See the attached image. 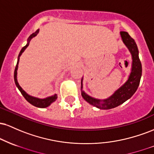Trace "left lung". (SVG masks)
Returning <instances> with one entry per match:
<instances>
[{
  "mask_svg": "<svg viewBox=\"0 0 154 154\" xmlns=\"http://www.w3.org/2000/svg\"><path fill=\"white\" fill-rule=\"evenodd\" d=\"M120 35L123 43L128 48L132 57L131 73L127 82L109 98L105 100H99L92 98L82 91V79L81 80V94L82 98L88 103L100 109H111L121 105L133 95L137 91L140 81L142 75V65L139 59L138 49L136 43L127 32L122 31Z\"/></svg>",
  "mask_w": 154,
  "mask_h": 154,
  "instance_id": "1",
  "label": "left lung"
}]
</instances>
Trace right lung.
<instances>
[{
    "label": "right lung",
    "mask_w": 154,
    "mask_h": 154,
    "mask_svg": "<svg viewBox=\"0 0 154 154\" xmlns=\"http://www.w3.org/2000/svg\"><path fill=\"white\" fill-rule=\"evenodd\" d=\"M38 32H39V29H38L37 31H35L34 33H32V34L29 37V38H28V40H27V43H26V45H25V46H24L22 48V50H21V51H20V53H19V54L18 56V61H17V65H16L15 70H14V81H15L16 85H17V87L18 88L19 91L21 92V93H22L23 96L24 97V98H25V99L27 100V101L29 102V103H31L32 105L38 107V108H46L48 106H50L51 104L53 103V102H54L55 100L57 99V95L55 94L54 95H53V96L48 97V98H44V99H40V98H35V97L30 96V95H28L27 93H26V92L24 91V90H23L22 88L20 87V85H19L18 82H17V69H18V64H19V57H20V56L22 55V53L24 52V51L26 48V47L29 45V41H30L31 39L36 36V35L38 34Z\"/></svg>",
    "instance_id": "1"
}]
</instances>
